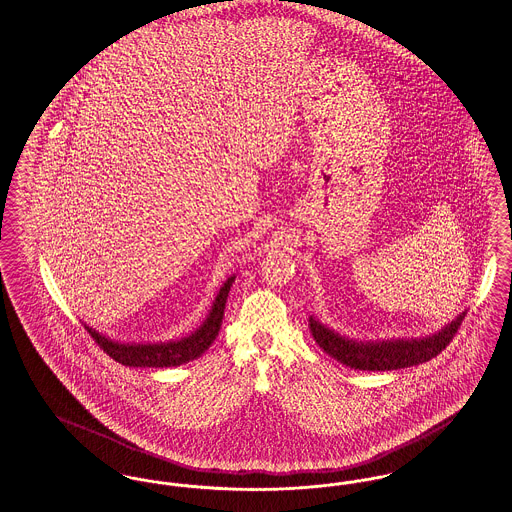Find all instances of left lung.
Returning a JSON list of instances; mask_svg holds the SVG:
<instances>
[{"label":"left lung","instance_id":"1","mask_svg":"<svg viewBox=\"0 0 512 512\" xmlns=\"http://www.w3.org/2000/svg\"><path fill=\"white\" fill-rule=\"evenodd\" d=\"M467 312H461L450 324L427 337L417 339H381V341H358L335 329L322 324L316 316L308 318L310 333L314 341L328 352L331 358L348 368L362 371H389V369L409 368L438 356L448 347L457 328L461 326Z\"/></svg>","mask_w":512,"mask_h":512}]
</instances>
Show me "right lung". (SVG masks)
I'll return each mask as SVG.
<instances>
[{"label": "right lung", "mask_w": 512, "mask_h": 512, "mask_svg": "<svg viewBox=\"0 0 512 512\" xmlns=\"http://www.w3.org/2000/svg\"><path fill=\"white\" fill-rule=\"evenodd\" d=\"M234 280H236L234 274L230 278H226L225 284L217 291V297L209 308L204 322L190 335H184L181 339L160 341V343H122V341L106 337L97 329L89 328L85 322H83V326L99 343V347L123 366H129V368L181 366L190 360L200 358L205 350L211 347V343L217 339L219 329L223 324V316H225L226 297H228V291H230Z\"/></svg>", "instance_id": "1"}]
</instances>
